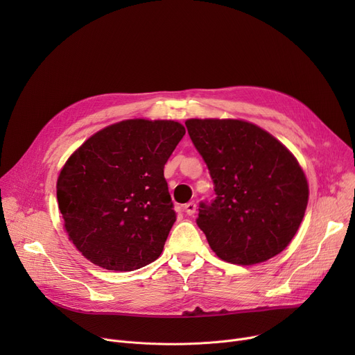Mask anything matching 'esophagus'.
I'll return each instance as SVG.
<instances>
[{
	"instance_id": "obj_1",
	"label": "esophagus",
	"mask_w": 355,
	"mask_h": 355,
	"mask_svg": "<svg viewBox=\"0 0 355 355\" xmlns=\"http://www.w3.org/2000/svg\"><path fill=\"white\" fill-rule=\"evenodd\" d=\"M184 210H185V213H187V216H193V214L196 213V210H197L196 202H193V201L187 202V204H185V206H184Z\"/></svg>"
}]
</instances>
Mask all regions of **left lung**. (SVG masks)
<instances>
[{
	"label": "left lung",
	"instance_id": "left-lung-1",
	"mask_svg": "<svg viewBox=\"0 0 355 355\" xmlns=\"http://www.w3.org/2000/svg\"><path fill=\"white\" fill-rule=\"evenodd\" d=\"M189 135L214 184L200 202L197 225L211 250L236 265L281 253L308 204V181L296 158L269 132L239 119H189Z\"/></svg>",
	"mask_w": 355,
	"mask_h": 355
}]
</instances>
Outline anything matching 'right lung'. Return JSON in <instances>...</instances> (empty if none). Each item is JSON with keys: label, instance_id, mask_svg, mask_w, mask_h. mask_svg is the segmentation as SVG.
<instances>
[{"label": "right lung", "instance_id": "1", "mask_svg": "<svg viewBox=\"0 0 355 355\" xmlns=\"http://www.w3.org/2000/svg\"><path fill=\"white\" fill-rule=\"evenodd\" d=\"M185 128L129 119L90 137L58 180L69 239L92 263L130 272L157 260L177 214L164 165Z\"/></svg>", "mask_w": 355, "mask_h": 355}]
</instances>
